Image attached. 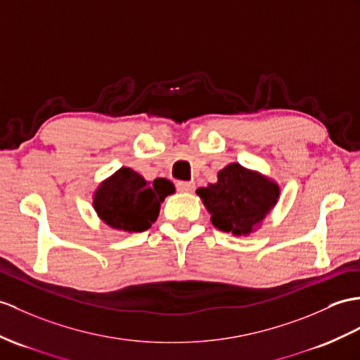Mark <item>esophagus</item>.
<instances>
[{
  "mask_svg": "<svg viewBox=\"0 0 360 360\" xmlns=\"http://www.w3.org/2000/svg\"><path fill=\"white\" fill-rule=\"evenodd\" d=\"M175 186H177L179 192H192L195 188V185L192 181H177L175 183Z\"/></svg>",
  "mask_w": 360,
  "mask_h": 360,
  "instance_id": "esophagus-1",
  "label": "esophagus"
}]
</instances>
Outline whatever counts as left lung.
<instances>
[{
  "instance_id": "1",
  "label": "left lung",
  "mask_w": 360,
  "mask_h": 360,
  "mask_svg": "<svg viewBox=\"0 0 360 360\" xmlns=\"http://www.w3.org/2000/svg\"><path fill=\"white\" fill-rule=\"evenodd\" d=\"M197 194L215 227L233 235H248L276 205L279 188L258 172L231 163L218 172L217 183L198 188Z\"/></svg>"
}]
</instances>
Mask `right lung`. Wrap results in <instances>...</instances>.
<instances>
[{
  "label": "right lung",
  "mask_w": 360,
  "mask_h": 360,
  "mask_svg": "<svg viewBox=\"0 0 360 360\" xmlns=\"http://www.w3.org/2000/svg\"><path fill=\"white\" fill-rule=\"evenodd\" d=\"M174 191L169 180L155 179L148 183L136 171L120 168L96 191L93 206L112 229L143 232L157 220L160 203Z\"/></svg>",
  "instance_id": "obj_1"
}]
</instances>
